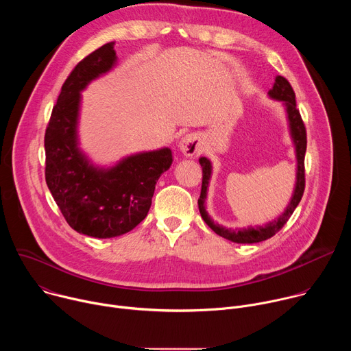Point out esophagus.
Here are the masks:
<instances>
[{"label":"esophagus","mask_w":351,"mask_h":351,"mask_svg":"<svg viewBox=\"0 0 351 351\" xmlns=\"http://www.w3.org/2000/svg\"><path fill=\"white\" fill-rule=\"evenodd\" d=\"M179 148L186 157H193L199 152V148H202V141H199V137L195 133H190L180 138Z\"/></svg>","instance_id":"obj_1"}]
</instances>
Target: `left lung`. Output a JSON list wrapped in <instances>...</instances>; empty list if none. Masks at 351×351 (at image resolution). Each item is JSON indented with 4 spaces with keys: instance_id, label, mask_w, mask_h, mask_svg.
Wrapping results in <instances>:
<instances>
[{
    "instance_id": "1",
    "label": "left lung",
    "mask_w": 351,
    "mask_h": 351,
    "mask_svg": "<svg viewBox=\"0 0 351 351\" xmlns=\"http://www.w3.org/2000/svg\"><path fill=\"white\" fill-rule=\"evenodd\" d=\"M269 97L274 99H278V101H282L283 106L286 107L287 112V121H289V128H290V136L293 138L294 147H295V158H297V176H295V186L294 191L291 194V199L289 206L286 207L285 213L279 215L276 219L268 222L265 226H248L243 229H228L222 225L215 223L211 217L208 215L206 210V198H207V190L211 179V161L206 157H202L199 161V165L203 168V184H202V194H199L198 198V210L199 214H202V218L204 222L219 236L234 241V243H258L264 241L269 237H272L275 233H278L283 225L289 221L291 214L294 213L295 207L298 206L300 199L303 197L304 187H306V173H304V157H306V149H307V134H306V126L302 119V115H300L297 107H295V94L283 76H276L274 87L268 91Z\"/></svg>"
}]
</instances>
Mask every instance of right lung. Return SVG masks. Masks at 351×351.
I'll list each match as a JSON object with an SVG mask.
<instances>
[{"instance_id":"add662e5","label":"right lung","mask_w":351,"mask_h":351,"mask_svg":"<svg viewBox=\"0 0 351 351\" xmlns=\"http://www.w3.org/2000/svg\"><path fill=\"white\" fill-rule=\"evenodd\" d=\"M114 44L99 47L75 66L44 136L45 182L58 208L72 229L98 239L128 233L147 217L157 180L173 161L171 148L164 147L99 168L79 149L80 91L115 66Z\"/></svg>"}]
</instances>
